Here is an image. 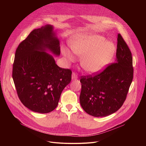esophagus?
Masks as SVG:
<instances>
[{"label": "esophagus", "instance_id": "esophagus-1", "mask_svg": "<svg viewBox=\"0 0 146 146\" xmlns=\"http://www.w3.org/2000/svg\"><path fill=\"white\" fill-rule=\"evenodd\" d=\"M77 78H78V76H77V75L75 73H72V80H76V79H77Z\"/></svg>", "mask_w": 146, "mask_h": 146}]
</instances>
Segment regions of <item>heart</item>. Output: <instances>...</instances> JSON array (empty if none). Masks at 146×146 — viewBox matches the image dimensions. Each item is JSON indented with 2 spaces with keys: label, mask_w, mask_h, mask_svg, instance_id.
<instances>
[{
  "label": "heart",
  "mask_w": 146,
  "mask_h": 146,
  "mask_svg": "<svg viewBox=\"0 0 146 146\" xmlns=\"http://www.w3.org/2000/svg\"><path fill=\"white\" fill-rule=\"evenodd\" d=\"M75 54L82 56L81 64L82 68L90 73H96L102 70L113 58L116 47L111 41L98 35L80 36L75 37L70 44ZM62 52L69 61L74 56L69 48L62 47Z\"/></svg>",
  "instance_id": "1"
}]
</instances>
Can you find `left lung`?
I'll return each instance as SVG.
<instances>
[{"mask_svg": "<svg viewBox=\"0 0 146 146\" xmlns=\"http://www.w3.org/2000/svg\"><path fill=\"white\" fill-rule=\"evenodd\" d=\"M131 52L120 34L115 62L94 76H82L80 102L88 114L106 117L117 111L126 99L133 80Z\"/></svg>", "mask_w": 146, "mask_h": 146, "instance_id": "left-lung-1", "label": "left lung"}]
</instances>
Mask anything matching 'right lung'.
Returning a JSON list of instances; mask_svg holds the SVG:
<instances>
[{
  "label": "right lung",
  "instance_id": "1",
  "mask_svg": "<svg viewBox=\"0 0 146 146\" xmlns=\"http://www.w3.org/2000/svg\"><path fill=\"white\" fill-rule=\"evenodd\" d=\"M59 40L51 25L32 31L17 47L13 78L18 96L29 110L48 113L58 106L72 71L59 68L54 57L60 55Z\"/></svg>",
  "mask_w": 146,
  "mask_h": 146
}]
</instances>
